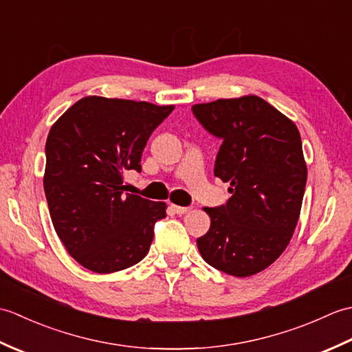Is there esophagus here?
I'll return each mask as SVG.
<instances>
[{
    "label": "esophagus",
    "mask_w": 352,
    "mask_h": 352,
    "mask_svg": "<svg viewBox=\"0 0 352 352\" xmlns=\"http://www.w3.org/2000/svg\"><path fill=\"white\" fill-rule=\"evenodd\" d=\"M172 208H174V212H175L177 214H186V213L190 212V207H180V206L172 204Z\"/></svg>",
    "instance_id": "obj_1"
}]
</instances>
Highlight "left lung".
Here are the masks:
<instances>
[{
  "mask_svg": "<svg viewBox=\"0 0 352 352\" xmlns=\"http://www.w3.org/2000/svg\"><path fill=\"white\" fill-rule=\"evenodd\" d=\"M222 139L214 177L230 183L226 206L204 207L212 223L197 239L208 265L228 275L265 271L287 248L300 219L307 164L295 122L257 95L192 106Z\"/></svg>",
  "mask_w": 352,
  "mask_h": 352,
  "instance_id": "8db88e82",
  "label": "left lung"
}]
</instances>
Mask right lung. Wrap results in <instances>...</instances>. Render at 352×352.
<instances>
[{
	"mask_svg": "<svg viewBox=\"0 0 352 352\" xmlns=\"http://www.w3.org/2000/svg\"><path fill=\"white\" fill-rule=\"evenodd\" d=\"M175 106L91 95L48 133L43 189L56 233L69 256L96 274L139 263L166 218V203L124 193V172H140L151 133Z\"/></svg>",
	"mask_w": 352,
	"mask_h": 352,
	"instance_id": "obj_1",
	"label": "right lung"
}]
</instances>
